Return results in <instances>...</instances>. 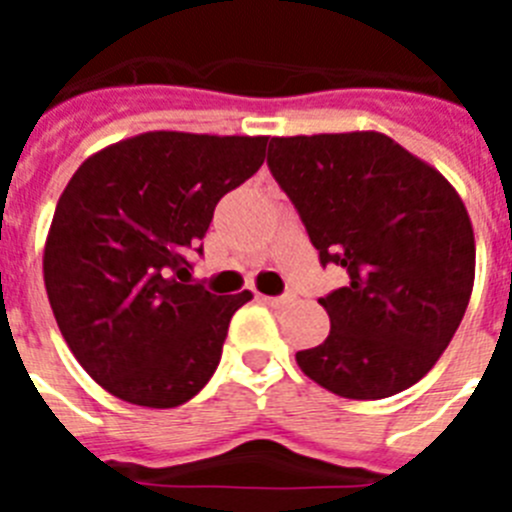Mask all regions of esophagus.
Listing matches in <instances>:
<instances>
[{
  "instance_id": "1",
  "label": "esophagus",
  "mask_w": 512,
  "mask_h": 512,
  "mask_svg": "<svg viewBox=\"0 0 512 512\" xmlns=\"http://www.w3.org/2000/svg\"><path fill=\"white\" fill-rule=\"evenodd\" d=\"M295 300V295H279V297H264V302L266 305H271V307H284V305H289V302Z\"/></svg>"
}]
</instances>
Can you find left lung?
Instances as JSON below:
<instances>
[{"label": "left lung", "mask_w": 512, "mask_h": 512, "mask_svg": "<svg viewBox=\"0 0 512 512\" xmlns=\"http://www.w3.org/2000/svg\"><path fill=\"white\" fill-rule=\"evenodd\" d=\"M271 174L320 264L346 287L320 300L330 333L302 372L348 400H382L431 372L474 287V230L449 179L377 130L271 138Z\"/></svg>", "instance_id": "obj_1"}]
</instances>
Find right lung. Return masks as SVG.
I'll return each mask as SVG.
<instances>
[{
  "instance_id": "obj_1",
  "label": "right lung",
  "mask_w": 512,
  "mask_h": 512,
  "mask_svg": "<svg viewBox=\"0 0 512 512\" xmlns=\"http://www.w3.org/2000/svg\"><path fill=\"white\" fill-rule=\"evenodd\" d=\"M266 140L151 130L92 153L69 179L45 238V292L71 354L110 395L176 408L212 377L251 292L187 284L184 253L220 197L259 171Z\"/></svg>"
}]
</instances>
